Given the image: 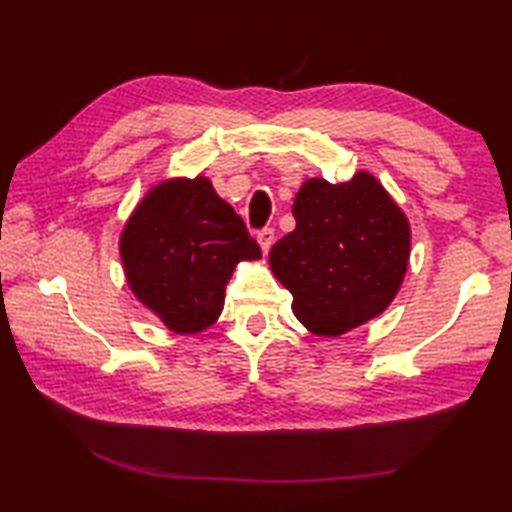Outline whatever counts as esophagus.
<instances>
[{"mask_svg": "<svg viewBox=\"0 0 512 512\" xmlns=\"http://www.w3.org/2000/svg\"><path fill=\"white\" fill-rule=\"evenodd\" d=\"M257 242H259V246H262V253L268 255L270 246H273V242H275V231H273V228H264V231H259L257 233Z\"/></svg>", "mask_w": 512, "mask_h": 512, "instance_id": "esophagus-1", "label": "esophagus"}]
</instances>
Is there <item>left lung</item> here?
<instances>
[{
	"label": "left lung",
	"mask_w": 512,
	"mask_h": 512,
	"mask_svg": "<svg viewBox=\"0 0 512 512\" xmlns=\"http://www.w3.org/2000/svg\"><path fill=\"white\" fill-rule=\"evenodd\" d=\"M297 228L270 248L292 312L317 336H341L383 314L405 279L411 226L372 173L310 178L292 204Z\"/></svg>",
	"instance_id": "left-lung-1"
}]
</instances>
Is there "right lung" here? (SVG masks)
Wrapping results in <instances>:
<instances>
[{
	"instance_id": "obj_1",
	"label": "right lung",
	"mask_w": 512,
	"mask_h": 512,
	"mask_svg": "<svg viewBox=\"0 0 512 512\" xmlns=\"http://www.w3.org/2000/svg\"><path fill=\"white\" fill-rule=\"evenodd\" d=\"M129 290L176 334L217 321L239 262L262 257L209 178H167L136 204L118 239Z\"/></svg>"
}]
</instances>
